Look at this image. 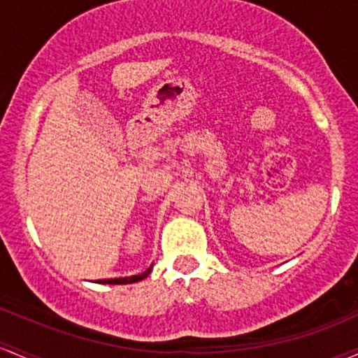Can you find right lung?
<instances>
[{"mask_svg":"<svg viewBox=\"0 0 358 358\" xmlns=\"http://www.w3.org/2000/svg\"><path fill=\"white\" fill-rule=\"evenodd\" d=\"M151 268L152 266H149L146 272H143L141 275H132V277H122V278H105V280H98L100 284H134V282H139L143 280V278H146L149 273H151Z\"/></svg>","mask_w":358,"mask_h":358,"instance_id":"add662e5","label":"right lung"}]
</instances>
